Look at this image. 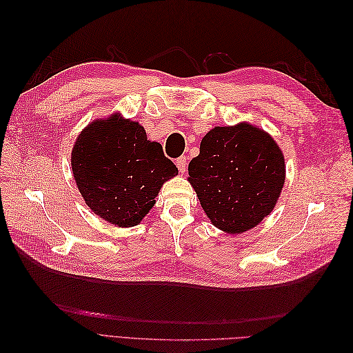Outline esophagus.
I'll use <instances>...</instances> for the list:
<instances>
[{
    "label": "esophagus",
    "instance_id": "34e87169",
    "mask_svg": "<svg viewBox=\"0 0 353 353\" xmlns=\"http://www.w3.org/2000/svg\"><path fill=\"white\" fill-rule=\"evenodd\" d=\"M176 166H178V170L181 174H184L185 172V169H187V157L185 156H181V157H178L176 159Z\"/></svg>",
    "mask_w": 353,
    "mask_h": 353
}]
</instances>
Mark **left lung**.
I'll return each mask as SVG.
<instances>
[{
    "label": "left lung",
    "mask_w": 353,
    "mask_h": 353,
    "mask_svg": "<svg viewBox=\"0 0 353 353\" xmlns=\"http://www.w3.org/2000/svg\"><path fill=\"white\" fill-rule=\"evenodd\" d=\"M188 175L213 225L240 234L274 209L284 185V156L259 128L216 126L203 137Z\"/></svg>",
    "instance_id": "1"
}]
</instances>
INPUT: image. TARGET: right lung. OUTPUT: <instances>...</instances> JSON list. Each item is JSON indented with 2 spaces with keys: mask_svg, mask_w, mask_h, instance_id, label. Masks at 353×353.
Masks as SVG:
<instances>
[{
  "mask_svg": "<svg viewBox=\"0 0 353 353\" xmlns=\"http://www.w3.org/2000/svg\"><path fill=\"white\" fill-rule=\"evenodd\" d=\"M72 170L85 203L117 227H134L150 210L165 181L178 174L159 143L138 122L112 116L78 137Z\"/></svg>",
  "mask_w": 353,
  "mask_h": 353,
  "instance_id": "right-lung-1",
  "label": "right lung"
}]
</instances>
